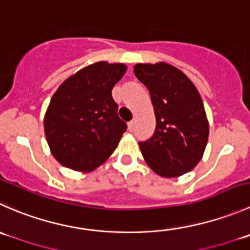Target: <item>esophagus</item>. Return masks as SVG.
I'll return each mask as SVG.
<instances>
[{
	"label": "esophagus",
	"mask_w": 250,
	"mask_h": 250,
	"mask_svg": "<svg viewBox=\"0 0 250 250\" xmlns=\"http://www.w3.org/2000/svg\"><path fill=\"white\" fill-rule=\"evenodd\" d=\"M133 129H134V121H130V122L128 123V130H129V132H132Z\"/></svg>",
	"instance_id": "1"
}]
</instances>
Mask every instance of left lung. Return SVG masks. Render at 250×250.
Segmentation results:
<instances>
[{"label": "left lung", "instance_id": "1", "mask_svg": "<svg viewBox=\"0 0 250 250\" xmlns=\"http://www.w3.org/2000/svg\"><path fill=\"white\" fill-rule=\"evenodd\" d=\"M134 74L147 88L154 105L156 128L139 142L150 168L162 177L189 172L202 160L209 137L204 104L194 84L167 63L137 64Z\"/></svg>", "mask_w": 250, "mask_h": 250}]
</instances>
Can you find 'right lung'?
Returning <instances> with one entry per match:
<instances>
[{"instance_id":"add662e5","label":"right lung","mask_w":250,"mask_h":250,"mask_svg":"<svg viewBox=\"0 0 250 250\" xmlns=\"http://www.w3.org/2000/svg\"><path fill=\"white\" fill-rule=\"evenodd\" d=\"M125 73V64L98 62L69 77L53 94L43 127L60 164L91 171L115 151L127 125L118 117L112 89Z\"/></svg>"}]
</instances>
